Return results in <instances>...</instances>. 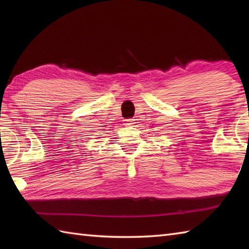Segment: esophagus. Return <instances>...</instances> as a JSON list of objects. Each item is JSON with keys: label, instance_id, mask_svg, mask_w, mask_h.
Returning <instances> with one entry per match:
<instances>
[{"label": "esophagus", "instance_id": "34e87169", "mask_svg": "<svg viewBox=\"0 0 249 249\" xmlns=\"http://www.w3.org/2000/svg\"><path fill=\"white\" fill-rule=\"evenodd\" d=\"M133 124H135V119H127V120H125V125H133Z\"/></svg>", "mask_w": 249, "mask_h": 249}]
</instances>
